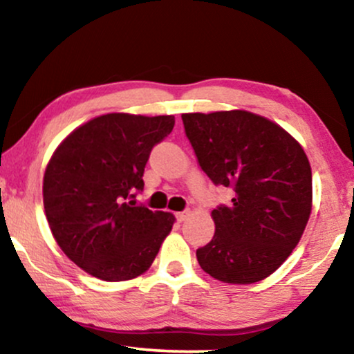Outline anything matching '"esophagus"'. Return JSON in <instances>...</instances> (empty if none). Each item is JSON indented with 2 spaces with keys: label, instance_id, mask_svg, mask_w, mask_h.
Segmentation results:
<instances>
[{
  "label": "esophagus",
  "instance_id": "34e87169",
  "mask_svg": "<svg viewBox=\"0 0 354 354\" xmlns=\"http://www.w3.org/2000/svg\"><path fill=\"white\" fill-rule=\"evenodd\" d=\"M187 216H188V211H180V212H177V214H176V217H177V221H178V222L185 221V219H187Z\"/></svg>",
  "mask_w": 354,
  "mask_h": 354
}]
</instances>
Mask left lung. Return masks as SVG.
Wrapping results in <instances>:
<instances>
[{
  "mask_svg": "<svg viewBox=\"0 0 354 354\" xmlns=\"http://www.w3.org/2000/svg\"><path fill=\"white\" fill-rule=\"evenodd\" d=\"M201 171L230 187L212 209L216 232L196 250L201 269L225 283L269 277L301 239L313 205L311 166L292 135L248 111L182 114Z\"/></svg>",
  "mask_w": 354,
  "mask_h": 354,
  "instance_id": "1",
  "label": "left lung"
}]
</instances>
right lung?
I'll return each instance as SVG.
<instances>
[{"mask_svg":"<svg viewBox=\"0 0 354 354\" xmlns=\"http://www.w3.org/2000/svg\"><path fill=\"white\" fill-rule=\"evenodd\" d=\"M174 124V115H100L75 129L48 162L43 205L53 236L93 277H138L171 232V212H153L133 198L145 187L149 153Z\"/></svg>","mask_w":354,"mask_h":354,"instance_id":"add662e5","label":"right lung"}]
</instances>
